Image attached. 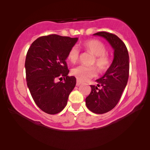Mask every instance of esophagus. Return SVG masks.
<instances>
[{"mask_svg":"<svg viewBox=\"0 0 150 150\" xmlns=\"http://www.w3.org/2000/svg\"><path fill=\"white\" fill-rule=\"evenodd\" d=\"M81 84H82V82H80V81H79V80H77V82H76V85H77V86L80 85Z\"/></svg>","mask_w":150,"mask_h":150,"instance_id":"34e87169","label":"esophagus"}]
</instances>
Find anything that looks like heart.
<instances>
[{"label": "heart", "instance_id": "1", "mask_svg": "<svg viewBox=\"0 0 150 150\" xmlns=\"http://www.w3.org/2000/svg\"><path fill=\"white\" fill-rule=\"evenodd\" d=\"M82 47L87 52L94 55L92 64L97 65V68L101 72L106 71L111 65V58L106 53V48L104 43L97 39H90L85 41L82 44ZM80 52L76 46H73L68 53V60L72 63H75L79 59ZM72 75L75 76L80 82H86L89 79L95 77L97 73L96 66H85L78 65L73 68Z\"/></svg>", "mask_w": 150, "mask_h": 150}]
</instances>
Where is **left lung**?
<instances>
[{
  "instance_id": "left-lung-1",
  "label": "left lung",
  "mask_w": 150,
  "mask_h": 150,
  "mask_svg": "<svg viewBox=\"0 0 150 150\" xmlns=\"http://www.w3.org/2000/svg\"><path fill=\"white\" fill-rule=\"evenodd\" d=\"M109 42L114 51L111 66L104 76L96 80L97 85H90V94L85 99L86 106L94 113L102 114L112 110L119 101L129 77V55L126 46L115 34L99 32Z\"/></svg>"
}]
</instances>
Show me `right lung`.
I'll return each instance as SVG.
<instances>
[{"label": "right lung", "mask_w": 150, "mask_h": 150, "mask_svg": "<svg viewBox=\"0 0 150 150\" xmlns=\"http://www.w3.org/2000/svg\"><path fill=\"white\" fill-rule=\"evenodd\" d=\"M77 39L50 34L39 37L29 48L25 60L27 87L35 104L46 113L61 112L76 85V78L68 76L65 60ZM63 78V82H56Z\"/></svg>", "instance_id": "add662e5"}]
</instances>
